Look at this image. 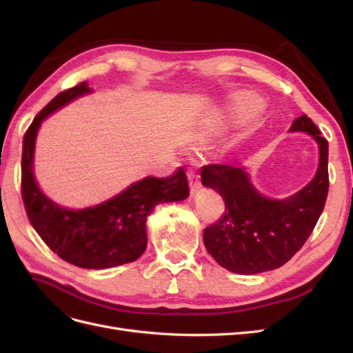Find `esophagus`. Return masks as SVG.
<instances>
[{
	"instance_id": "obj_1",
	"label": "esophagus",
	"mask_w": 353,
	"mask_h": 353,
	"mask_svg": "<svg viewBox=\"0 0 353 353\" xmlns=\"http://www.w3.org/2000/svg\"><path fill=\"white\" fill-rule=\"evenodd\" d=\"M187 176H188V181H190L191 194H196L197 191L201 188V184H200V181H199V175L196 172H193V170H188Z\"/></svg>"
}]
</instances>
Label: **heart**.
Listing matches in <instances>:
<instances>
[{
	"instance_id": "heart-1",
	"label": "heart",
	"mask_w": 353,
	"mask_h": 353,
	"mask_svg": "<svg viewBox=\"0 0 353 353\" xmlns=\"http://www.w3.org/2000/svg\"><path fill=\"white\" fill-rule=\"evenodd\" d=\"M243 104H244L248 109H252V110H253V109H258V108H259V105H261V100L256 99V97H252V95H250V97H248V99L244 100Z\"/></svg>"
}]
</instances>
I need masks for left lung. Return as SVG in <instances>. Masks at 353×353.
<instances>
[{"label": "left lung", "mask_w": 353, "mask_h": 353, "mask_svg": "<svg viewBox=\"0 0 353 353\" xmlns=\"http://www.w3.org/2000/svg\"><path fill=\"white\" fill-rule=\"evenodd\" d=\"M290 132L311 135L319 160L314 178L285 199L263 196L253 185L248 166L201 168V184L225 201V213L203 232L206 250L222 268L245 275L280 268L302 248L321 216L328 193V143L306 114L294 119Z\"/></svg>", "instance_id": "obj_1"}]
</instances>
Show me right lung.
<instances>
[{"instance_id": "add662e5", "label": "right lung", "mask_w": 353, "mask_h": 353, "mask_svg": "<svg viewBox=\"0 0 353 353\" xmlns=\"http://www.w3.org/2000/svg\"><path fill=\"white\" fill-rule=\"evenodd\" d=\"M87 82L56 95L23 137L22 194L28 218L48 248L79 268L108 270L137 261L147 248L145 222L160 203L183 201L188 183L183 169L172 176H145L95 206L69 209L52 201L35 179L34 159L39 128L50 114L91 94Z\"/></svg>"}]
</instances>
